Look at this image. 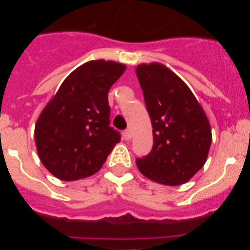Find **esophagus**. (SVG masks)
<instances>
[{"instance_id":"34e87169","label":"esophagus","mask_w":250,"mask_h":250,"mask_svg":"<svg viewBox=\"0 0 250 250\" xmlns=\"http://www.w3.org/2000/svg\"><path fill=\"white\" fill-rule=\"evenodd\" d=\"M124 138L126 139V140H130V139H131V130H125V131H124Z\"/></svg>"}]
</instances>
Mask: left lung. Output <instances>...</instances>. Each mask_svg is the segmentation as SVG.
Segmentation results:
<instances>
[{"instance_id": "8db88e82", "label": "left lung", "mask_w": 250, "mask_h": 250, "mask_svg": "<svg viewBox=\"0 0 250 250\" xmlns=\"http://www.w3.org/2000/svg\"><path fill=\"white\" fill-rule=\"evenodd\" d=\"M136 76L154 136L151 151L136 159L138 169L159 184H184L207 161L211 144L209 120L187 83L167 66L141 63Z\"/></svg>"}]
</instances>
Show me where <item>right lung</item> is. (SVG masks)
<instances>
[{"mask_svg":"<svg viewBox=\"0 0 250 250\" xmlns=\"http://www.w3.org/2000/svg\"><path fill=\"white\" fill-rule=\"evenodd\" d=\"M126 66L95 60L65 79L35 125V141L43 167L72 182L98 173L120 134L110 126L107 92Z\"/></svg>","mask_w":250,"mask_h":250,"instance_id":"right-lung-1","label":"right lung"}]
</instances>
